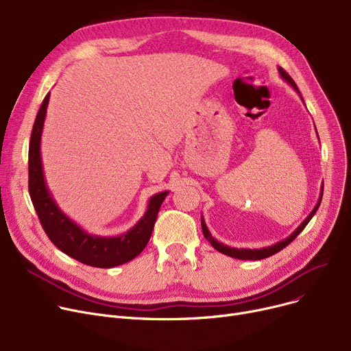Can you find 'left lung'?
Masks as SVG:
<instances>
[{"label":"left lung","mask_w":351,"mask_h":351,"mask_svg":"<svg viewBox=\"0 0 351 351\" xmlns=\"http://www.w3.org/2000/svg\"><path fill=\"white\" fill-rule=\"evenodd\" d=\"M279 73H280V77H282L287 84H290V85L293 86V89L296 90L298 94L300 95V90H299L298 85L294 84V81L290 78L289 73H287L283 68H280V66H279ZM300 98H302V101H303V97H302V95H300ZM303 102H304V101H303ZM315 128H316V126H315ZM316 132H317V131H316ZM317 136H319V135H317ZM322 197H323V186H322L320 197H319V200H317V204H316L315 209H313V210L310 212V215L303 220V222L300 223V226H299L296 230H294L291 234H289V237L283 239V241H280V242H278V243H274V245H271V246H267V247H262V249H236V247H230V246H228V245L220 243V242L216 241V239L212 236V233L209 232V229H208V226H206V223H205L204 216H200L202 230H204V236L206 237V241H209V243H210L217 252H220V253H223V254L230 256V257H234V259H242V261H261V259H266V257H269V256H271V254H274V253L280 252L283 247H286L290 242H293L294 239H296V236L306 228V225L310 222L311 217L315 216V213L317 212V209H319V206H320V204H322Z\"/></svg>","instance_id":"obj_1"}]
</instances>
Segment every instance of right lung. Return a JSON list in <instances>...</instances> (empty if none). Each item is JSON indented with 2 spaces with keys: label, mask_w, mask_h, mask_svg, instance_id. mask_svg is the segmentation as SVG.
<instances>
[{
  "label": "right lung",
  "mask_w": 351,
  "mask_h": 351,
  "mask_svg": "<svg viewBox=\"0 0 351 351\" xmlns=\"http://www.w3.org/2000/svg\"><path fill=\"white\" fill-rule=\"evenodd\" d=\"M48 102L49 94L44 98L36 114L28 151L29 196L47 236L61 252L88 266L109 269L131 262L149 242L158 212L169 192L154 195L138 223L119 236L106 237L85 232L58 208L47 186L41 159V136Z\"/></svg>",
  "instance_id": "right-lung-1"
}]
</instances>
